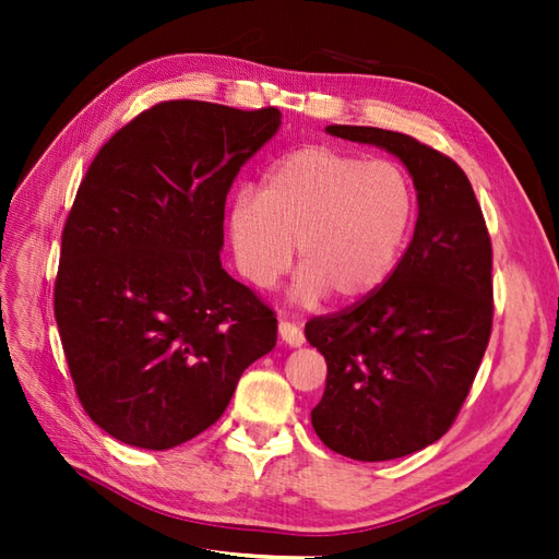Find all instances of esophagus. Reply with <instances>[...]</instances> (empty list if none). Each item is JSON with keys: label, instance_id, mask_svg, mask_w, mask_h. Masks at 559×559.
I'll return each instance as SVG.
<instances>
[{"label": "esophagus", "instance_id": "obj_1", "mask_svg": "<svg viewBox=\"0 0 559 559\" xmlns=\"http://www.w3.org/2000/svg\"><path fill=\"white\" fill-rule=\"evenodd\" d=\"M278 334H281L283 341L288 343L290 348H298V346H302V343H305L302 329L298 324H293V322H281L278 324Z\"/></svg>", "mask_w": 559, "mask_h": 559}]
</instances>
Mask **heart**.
<instances>
[{"instance_id":"b5f03b06","label":"heart","mask_w":559,"mask_h":559,"mask_svg":"<svg viewBox=\"0 0 559 559\" xmlns=\"http://www.w3.org/2000/svg\"><path fill=\"white\" fill-rule=\"evenodd\" d=\"M413 213V185L396 163L305 146L271 165L261 192L233 197L235 266L249 286L266 290L290 269L298 245L295 298L310 305L331 293L355 302L396 266Z\"/></svg>"}]
</instances>
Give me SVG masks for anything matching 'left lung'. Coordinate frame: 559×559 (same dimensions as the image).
<instances>
[{"label": "left lung", "instance_id": "1", "mask_svg": "<svg viewBox=\"0 0 559 559\" xmlns=\"http://www.w3.org/2000/svg\"><path fill=\"white\" fill-rule=\"evenodd\" d=\"M326 132L399 156L418 189V223L382 286L305 324L326 360L312 427L341 456L401 459L447 435L478 374L495 314L490 233L444 153L377 127Z\"/></svg>", "mask_w": 559, "mask_h": 559}]
</instances>
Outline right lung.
<instances>
[{"label": "right lung", "instance_id": "right-lung-1", "mask_svg": "<svg viewBox=\"0 0 559 559\" xmlns=\"http://www.w3.org/2000/svg\"><path fill=\"white\" fill-rule=\"evenodd\" d=\"M278 108L163 100L105 144L59 249L55 319L88 418L124 444L204 432L276 346V314L221 266L225 199Z\"/></svg>", "mask_w": 559, "mask_h": 559}]
</instances>
